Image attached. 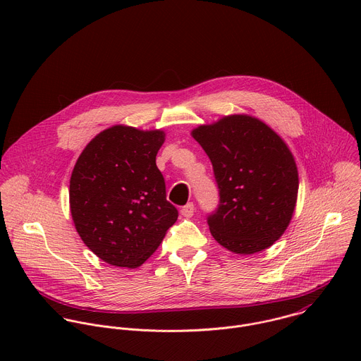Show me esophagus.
<instances>
[{
    "instance_id": "obj_1",
    "label": "esophagus",
    "mask_w": 361,
    "mask_h": 361,
    "mask_svg": "<svg viewBox=\"0 0 361 361\" xmlns=\"http://www.w3.org/2000/svg\"><path fill=\"white\" fill-rule=\"evenodd\" d=\"M194 210H195V207H194V204L192 202H188V204H185L184 207L181 209V216L183 217H187V219H190V217H192V214H194Z\"/></svg>"
}]
</instances>
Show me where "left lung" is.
Instances as JSON below:
<instances>
[{"label": "left lung", "instance_id": "obj_1", "mask_svg": "<svg viewBox=\"0 0 361 361\" xmlns=\"http://www.w3.org/2000/svg\"><path fill=\"white\" fill-rule=\"evenodd\" d=\"M191 135L214 170L220 202L207 223L219 244L237 254L263 251L277 241L294 213L298 173L286 142L267 124L234 114Z\"/></svg>", "mask_w": 361, "mask_h": 361}]
</instances>
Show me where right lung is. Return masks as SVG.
<instances>
[{
	"mask_svg": "<svg viewBox=\"0 0 361 361\" xmlns=\"http://www.w3.org/2000/svg\"><path fill=\"white\" fill-rule=\"evenodd\" d=\"M164 137L161 130L114 126L95 135L74 166L70 209L75 230L111 266H141L177 221L156 164Z\"/></svg>",
	"mask_w": 361,
	"mask_h": 361,
	"instance_id": "add662e5",
	"label": "right lung"
}]
</instances>
